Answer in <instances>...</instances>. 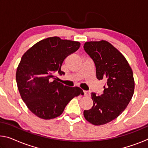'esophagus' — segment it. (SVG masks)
Here are the masks:
<instances>
[{
  "instance_id": "1",
  "label": "esophagus",
  "mask_w": 148,
  "mask_h": 148,
  "mask_svg": "<svg viewBox=\"0 0 148 148\" xmlns=\"http://www.w3.org/2000/svg\"><path fill=\"white\" fill-rule=\"evenodd\" d=\"M84 95L86 97H90V92L88 91H84Z\"/></svg>"
}]
</instances>
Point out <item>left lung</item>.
I'll return each instance as SVG.
<instances>
[{"label": "left lung", "mask_w": 148, "mask_h": 148, "mask_svg": "<svg viewBox=\"0 0 148 148\" xmlns=\"http://www.w3.org/2000/svg\"><path fill=\"white\" fill-rule=\"evenodd\" d=\"M84 47L95 62L97 78L106 81L103 94L91 93L93 106L84 110V116L92 125H104L117 118L131 101L134 91L133 73L125 57L110 42H86Z\"/></svg>", "instance_id": "8db88e82"}]
</instances>
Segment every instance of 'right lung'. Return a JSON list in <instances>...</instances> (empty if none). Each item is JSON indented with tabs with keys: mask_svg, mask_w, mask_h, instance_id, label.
I'll return each instance as SVG.
<instances>
[{
	"mask_svg": "<svg viewBox=\"0 0 148 148\" xmlns=\"http://www.w3.org/2000/svg\"><path fill=\"white\" fill-rule=\"evenodd\" d=\"M79 42L57 36L42 40L22 56L16 71L20 95L32 113L44 119L61 116L75 97L84 95L78 87H68L59 82L56 73L64 74L61 66L67 56L76 51Z\"/></svg>",
	"mask_w": 148,
	"mask_h": 148,
	"instance_id": "add662e5",
	"label": "right lung"
}]
</instances>
